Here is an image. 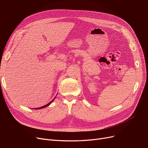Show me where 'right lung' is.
<instances>
[{
  "label": "right lung",
  "mask_w": 148,
  "mask_h": 148,
  "mask_svg": "<svg viewBox=\"0 0 148 148\" xmlns=\"http://www.w3.org/2000/svg\"><path fill=\"white\" fill-rule=\"evenodd\" d=\"M55 99V98H54ZM54 99H53L52 100H51V101H50L49 103H48V104H47V105H44V106H42V107H40V108H35V110H39V109H42V108H45V107H47V106H49L51 103H52V101L54 100Z\"/></svg>",
  "instance_id": "1"
}]
</instances>
